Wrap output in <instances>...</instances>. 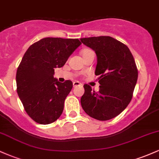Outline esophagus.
I'll return each instance as SVG.
<instances>
[{"label": "esophagus", "instance_id": "34e87169", "mask_svg": "<svg viewBox=\"0 0 159 159\" xmlns=\"http://www.w3.org/2000/svg\"><path fill=\"white\" fill-rule=\"evenodd\" d=\"M78 86H82V84H81L80 82H78V81H74L73 82V87H78Z\"/></svg>", "mask_w": 159, "mask_h": 159}]
</instances>
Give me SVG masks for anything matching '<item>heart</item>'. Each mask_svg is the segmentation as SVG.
<instances>
[{
	"label": "heart",
	"mask_w": 159,
	"mask_h": 159,
	"mask_svg": "<svg viewBox=\"0 0 159 159\" xmlns=\"http://www.w3.org/2000/svg\"><path fill=\"white\" fill-rule=\"evenodd\" d=\"M90 52H91V50H90V49H84V50L81 52V54L82 55H84V54H86L87 53H88Z\"/></svg>",
	"instance_id": "obj_1"
}]
</instances>
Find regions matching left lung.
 Wrapping results in <instances>:
<instances>
[{
  "label": "left lung",
  "instance_id": "1",
  "mask_svg": "<svg viewBox=\"0 0 159 159\" xmlns=\"http://www.w3.org/2000/svg\"><path fill=\"white\" fill-rule=\"evenodd\" d=\"M81 43L97 56L95 74L100 84L98 92L84 84L82 108L94 119L105 121L118 116L132 100L138 80L135 61L128 47L111 36L81 38Z\"/></svg>",
  "mask_w": 159,
  "mask_h": 159
}]
</instances>
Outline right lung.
<instances>
[{
    "instance_id": "right-lung-1",
    "label": "right lung",
    "mask_w": 159,
    "mask_h": 159,
    "mask_svg": "<svg viewBox=\"0 0 159 159\" xmlns=\"http://www.w3.org/2000/svg\"><path fill=\"white\" fill-rule=\"evenodd\" d=\"M81 44L78 39L47 37L24 54L16 72L17 93L27 114L37 123H54L63 113L72 82L58 81L54 69L63 66Z\"/></svg>"
}]
</instances>
